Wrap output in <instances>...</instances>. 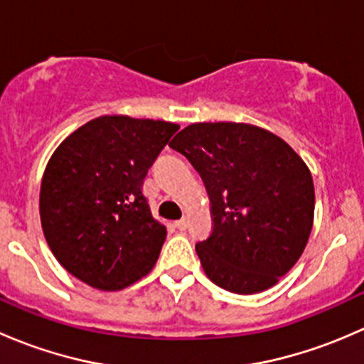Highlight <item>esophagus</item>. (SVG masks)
Returning <instances> with one entry per match:
<instances>
[{
    "label": "esophagus",
    "mask_w": 364,
    "mask_h": 364,
    "mask_svg": "<svg viewBox=\"0 0 364 364\" xmlns=\"http://www.w3.org/2000/svg\"><path fill=\"white\" fill-rule=\"evenodd\" d=\"M174 225H176V229L185 230L186 227H188V220H186V218H181V220H178V222H174Z\"/></svg>",
    "instance_id": "1"
}]
</instances>
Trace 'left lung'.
Instances as JSON below:
<instances>
[{"mask_svg":"<svg viewBox=\"0 0 364 364\" xmlns=\"http://www.w3.org/2000/svg\"><path fill=\"white\" fill-rule=\"evenodd\" d=\"M168 146L199 172L211 200L213 232L196 245L209 280L236 294L278 284L314 225L306 164L278 135L247 123H193Z\"/></svg>","mask_w":364,"mask_h":364,"instance_id":"left-lung-1","label":"left lung"}]
</instances>
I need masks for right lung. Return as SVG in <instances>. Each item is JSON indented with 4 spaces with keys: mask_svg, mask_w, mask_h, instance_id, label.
I'll list each match as a JSON object with an SVG mask.
<instances>
[{
    "mask_svg": "<svg viewBox=\"0 0 364 364\" xmlns=\"http://www.w3.org/2000/svg\"><path fill=\"white\" fill-rule=\"evenodd\" d=\"M178 124L128 116L87 121L60 144L40 186L43 236L84 284L119 291L149 273L167 229L142 183Z\"/></svg>",
    "mask_w": 364,
    "mask_h": 364,
    "instance_id": "add662e5",
    "label": "right lung"
}]
</instances>
